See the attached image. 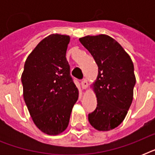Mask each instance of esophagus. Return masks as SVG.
Wrapping results in <instances>:
<instances>
[{
    "label": "esophagus",
    "instance_id": "34e87169",
    "mask_svg": "<svg viewBox=\"0 0 155 155\" xmlns=\"http://www.w3.org/2000/svg\"><path fill=\"white\" fill-rule=\"evenodd\" d=\"M81 85H82L83 89H85V88H87V80H85V79L82 80V81H81Z\"/></svg>",
    "mask_w": 155,
    "mask_h": 155
}]
</instances>
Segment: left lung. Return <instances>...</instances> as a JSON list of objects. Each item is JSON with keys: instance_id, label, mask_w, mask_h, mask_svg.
<instances>
[{"instance_id": "1", "label": "left lung", "mask_w": 155, "mask_h": 155, "mask_svg": "<svg viewBox=\"0 0 155 155\" xmlns=\"http://www.w3.org/2000/svg\"><path fill=\"white\" fill-rule=\"evenodd\" d=\"M98 66L94 84L97 107L88 114L90 124L97 130L117 127L125 119L133 101L136 79L130 55L113 38L105 35L80 38Z\"/></svg>"}]
</instances>
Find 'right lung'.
Masks as SVG:
<instances>
[{
    "label": "right lung",
    "instance_id": "1",
    "mask_svg": "<svg viewBox=\"0 0 155 155\" xmlns=\"http://www.w3.org/2000/svg\"><path fill=\"white\" fill-rule=\"evenodd\" d=\"M70 37L51 35L25 60L21 75L23 97L34 122L41 131L57 135L67 129L79 97L66 52Z\"/></svg>",
    "mask_w": 155,
    "mask_h": 155
}]
</instances>
